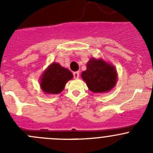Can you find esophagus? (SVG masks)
I'll list each match as a JSON object with an SVG mask.
<instances>
[{
  "label": "esophagus",
  "instance_id": "1",
  "mask_svg": "<svg viewBox=\"0 0 153 153\" xmlns=\"http://www.w3.org/2000/svg\"><path fill=\"white\" fill-rule=\"evenodd\" d=\"M79 75H80V72H75L73 73V76L75 79H78L79 78Z\"/></svg>",
  "mask_w": 153,
  "mask_h": 153
}]
</instances>
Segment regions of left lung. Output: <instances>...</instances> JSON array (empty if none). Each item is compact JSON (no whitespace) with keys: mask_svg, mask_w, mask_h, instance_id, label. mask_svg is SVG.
<instances>
[{"mask_svg":"<svg viewBox=\"0 0 153 153\" xmlns=\"http://www.w3.org/2000/svg\"><path fill=\"white\" fill-rule=\"evenodd\" d=\"M81 78L90 91L104 93L110 91L117 82L115 68L105 61L92 58L86 64V69L81 73Z\"/></svg>","mask_w":153,"mask_h":153,"instance_id":"1","label":"left lung"}]
</instances>
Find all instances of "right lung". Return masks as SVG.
I'll list each match as a JSON object with an SVG mask.
<instances>
[{
  "label": "right lung",
  "mask_w": 153,
  "mask_h": 153,
  "mask_svg": "<svg viewBox=\"0 0 153 153\" xmlns=\"http://www.w3.org/2000/svg\"><path fill=\"white\" fill-rule=\"evenodd\" d=\"M72 78L73 75L69 69L54 62L44 72L40 85L45 93L55 95L62 92L67 81Z\"/></svg>",
  "instance_id": "obj_1"
}]
</instances>
